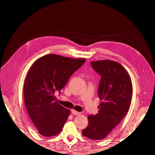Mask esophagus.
I'll use <instances>...</instances> for the list:
<instances>
[{"mask_svg":"<svg viewBox=\"0 0 155 155\" xmlns=\"http://www.w3.org/2000/svg\"><path fill=\"white\" fill-rule=\"evenodd\" d=\"M72 113L74 114H75V115H77V116L81 114V112H78V111L75 110H72Z\"/></svg>","mask_w":155,"mask_h":155,"instance_id":"34e87169","label":"esophagus"}]
</instances>
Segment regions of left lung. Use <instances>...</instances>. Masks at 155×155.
Returning <instances> with one entry per match:
<instances>
[{
  "instance_id": "obj_1",
  "label": "left lung",
  "mask_w": 155,
  "mask_h": 155,
  "mask_svg": "<svg viewBox=\"0 0 155 155\" xmlns=\"http://www.w3.org/2000/svg\"><path fill=\"white\" fill-rule=\"evenodd\" d=\"M91 64L101 76L97 92L101 103L98 113L88 116V124L82 134L91 140H100L105 138L127 113L133 86L128 72L119 63L106 59Z\"/></svg>"
}]
</instances>
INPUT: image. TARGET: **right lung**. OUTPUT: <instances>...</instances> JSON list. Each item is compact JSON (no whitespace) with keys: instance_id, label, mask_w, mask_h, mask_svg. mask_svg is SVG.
Instances as JSON below:
<instances>
[{"instance_id":"right-lung-1","label":"right lung","mask_w":155,"mask_h":155,"mask_svg":"<svg viewBox=\"0 0 155 155\" xmlns=\"http://www.w3.org/2000/svg\"><path fill=\"white\" fill-rule=\"evenodd\" d=\"M85 60L48 54L31 65L23 91L28 113L41 135L51 137L62 130L70 110L58 104L54 93L56 91L61 92Z\"/></svg>"}]
</instances>
